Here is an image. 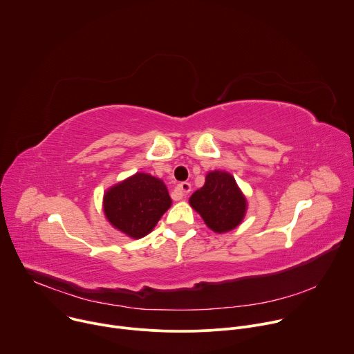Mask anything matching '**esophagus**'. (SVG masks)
<instances>
[{
	"label": "esophagus",
	"instance_id": "obj_1",
	"mask_svg": "<svg viewBox=\"0 0 354 354\" xmlns=\"http://www.w3.org/2000/svg\"><path fill=\"white\" fill-rule=\"evenodd\" d=\"M192 190V186L189 182H182L179 183L176 187H175V193L182 198V197H186Z\"/></svg>",
	"mask_w": 354,
	"mask_h": 354
}]
</instances>
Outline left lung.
<instances>
[{
    "label": "left lung",
    "mask_w": 354,
    "mask_h": 354,
    "mask_svg": "<svg viewBox=\"0 0 354 354\" xmlns=\"http://www.w3.org/2000/svg\"><path fill=\"white\" fill-rule=\"evenodd\" d=\"M189 203L218 234L239 225L246 212V200L234 176L221 171L209 172L205 186L192 194Z\"/></svg>",
    "instance_id": "8db88e82"
}]
</instances>
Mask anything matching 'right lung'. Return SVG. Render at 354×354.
<instances>
[{"instance_id":"right-lung-1","label":"right lung","mask_w":354,"mask_h":354,"mask_svg":"<svg viewBox=\"0 0 354 354\" xmlns=\"http://www.w3.org/2000/svg\"><path fill=\"white\" fill-rule=\"evenodd\" d=\"M171 205L164 182L147 174H136L111 187L104 197L109 223L131 238H142L153 231Z\"/></svg>"}]
</instances>
